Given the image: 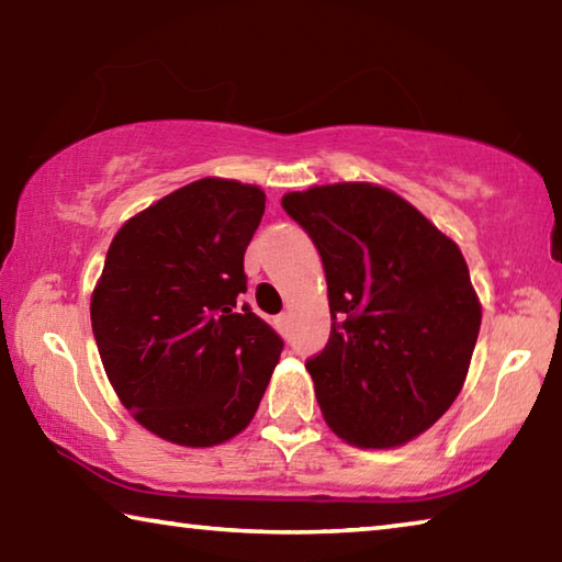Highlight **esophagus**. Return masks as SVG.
Returning a JSON list of instances; mask_svg holds the SVG:
<instances>
[{
    "mask_svg": "<svg viewBox=\"0 0 562 562\" xmlns=\"http://www.w3.org/2000/svg\"><path fill=\"white\" fill-rule=\"evenodd\" d=\"M278 322H280V327H282L284 322H288V315H280V317H278Z\"/></svg>",
    "mask_w": 562,
    "mask_h": 562,
    "instance_id": "34e87169",
    "label": "esophagus"
}]
</instances>
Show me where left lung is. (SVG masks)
Segmentation results:
<instances>
[{"label": "left lung", "instance_id": "obj_1", "mask_svg": "<svg viewBox=\"0 0 562 562\" xmlns=\"http://www.w3.org/2000/svg\"><path fill=\"white\" fill-rule=\"evenodd\" d=\"M282 207L327 274L329 341L307 361L327 426L357 449L404 446L449 412L479 339L459 245L374 183L294 190Z\"/></svg>", "mask_w": 562, "mask_h": 562}]
</instances>
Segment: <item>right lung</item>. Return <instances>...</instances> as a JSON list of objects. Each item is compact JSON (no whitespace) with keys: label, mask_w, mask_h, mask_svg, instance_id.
Wrapping results in <instances>:
<instances>
[{"label":"right lung","mask_w":562,"mask_h":562,"mask_svg":"<svg viewBox=\"0 0 562 562\" xmlns=\"http://www.w3.org/2000/svg\"><path fill=\"white\" fill-rule=\"evenodd\" d=\"M265 193L227 178L173 190L121 225L91 294L106 376L131 416L207 449L252 422L282 339L237 304Z\"/></svg>","instance_id":"1"}]
</instances>
